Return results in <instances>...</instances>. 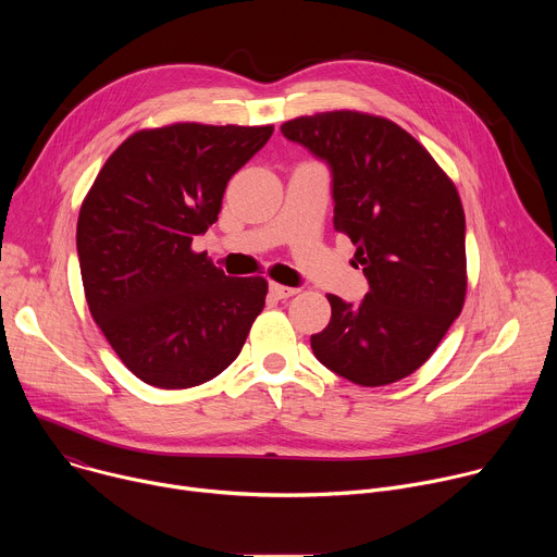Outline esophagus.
<instances>
[{
	"mask_svg": "<svg viewBox=\"0 0 557 557\" xmlns=\"http://www.w3.org/2000/svg\"><path fill=\"white\" fill-rule=\"evenodd\" d=\"M271 295H275L277 299H286V297H293L299 288H293V286H284V284H277V282H271Z\"/></svg>",
	"mask_w": 557,
	"mask_h": 557,
	"instance_id": "1",
	"label": "esophagus"
}]
</instances>
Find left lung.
Listing matches in <instances>:
<instances>
[{
    "label": "left lung",
    "instance_id": "8db88e82",
    "mask_svg": "<svg viewBox=\"0 0 557 557\" xmlns=\"http://www.w3.org/2000/svg\"><path fill=\"white\" fill-rule=\"evenodd\" d=\"M282 134L329 163L335 231L357 247L370 284L361 304L326 295L333 314L310 337L314 357L363 387L406 379L465 304V211L451 178L383 116L322 112L286 121Z\"/></svg>",
    "mask_w": 557,
    "mask_h": 557
}]
</instances>
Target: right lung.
Instances as JSON below:
<instances>
[{
  "instance_id": "1",
  "label": "right lung",
  "mask_w": 557,
  "mask_h": 557,
  "mask_svg": "<svg viewBox=\"0 0 557 557\" xmlns=\"http://www.w3.org/2000/svg\"><path fill=\"white\" fill-rule=\"evenodd\" d=\"M273 125L174 123L125 138L76 222L86 299L140 381L183 389L240 355L264 308V277H228L191 243L215 220L231 176Z\"/></svg>"
}]
</instances>
